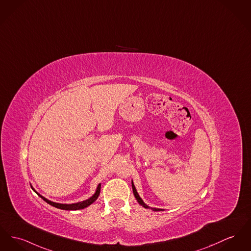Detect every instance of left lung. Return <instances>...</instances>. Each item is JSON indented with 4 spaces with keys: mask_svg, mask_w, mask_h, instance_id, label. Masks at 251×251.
<instances>
[{
    "mask_svg": "<svg viewBox=\"0 0 251 251\" xmlns=\"http://www.w3.org/2000/svg\"><path fill=\"white\" fill-rule=\"evenodd\" d=\"M132 188H133V195H134V197H135V199L137 200V202L141 205V206H143V207H145V208H148V209H152L153 211H162L164 209L162 208H156V207H151V206H148L147 204H145L144 203V201L141 199V197L139 196V194H138V192H136V189H135V187H134V185H133V182L132 181Z\"/></svg>",
    "mask_w": 251,
    "mask_h": 251,
    "instance_id": "8db88e82",
    "label": "left lung"
}]
</instances>
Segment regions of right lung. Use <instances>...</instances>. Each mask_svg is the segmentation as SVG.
Instances as JSON below:
<instances>
[{
  "label": "right lung",
  "instance_id": "1",
  "mask_svg": "<svg viewBox=\"0 0 251 251\" xmlns=\"http://www.w3.org/2000/svg\"><path fill=\"white\" fill-rule=\"evenodd\" d=\"M30 186H31V185H30ZM100 187H101V184L100 183V184L98 185L97 189H96L95 193H94L91 197H89L88 199H86V200H84V201L77 202V203H74V204H61V203H56V202H53V201H51V200H48L47 198H45L43 195H41L40 193H38V192H36L35 189L31 186L32 190L36 192V193H37L44 201H45L47 204H49V205H51V206H55V207L59 208V209H64V210H77V209L85 208V207H87V206H90V205H92V204L98 199V197L100 196Z\"/></svg>",
  "mask_w": 251,
  "mask_h": 251
}]
</instances>
